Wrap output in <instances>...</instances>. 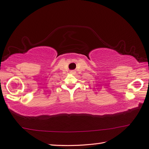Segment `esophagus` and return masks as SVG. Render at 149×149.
Wrapping results in <instances>:
<instances>
[{
    "instance_id": "obj_1",
    "label": "esophagus",
    "mask_w": 149,
    "mask_h": 149,
    "mask_svg": "<svg viewBox=\"0 0 149 149\" xmlns=\"http://www.w3.org/2000/svg\"><path fill=\"white\" fill-rule=\"evenodd\" d=\"M70 73H71V74H74V73H75V71H71L70 72Z\"/></svg>"
}]
</instances>
